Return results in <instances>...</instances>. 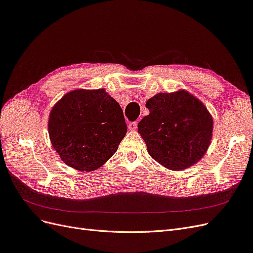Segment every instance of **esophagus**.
Segmentation results:
<instances>
[{"mask_svg": "<svg viewBox=\"0 0 253 253\" xmlns=\"http://www.w3.org/2000/svg\"><path fill=\"white\" fill-rule=\"evenodd\" d=\"M127 126H128L129 129H132V131H135V129L137 128V122H136V121L129 122V124L127 125Z\"/></svg>", "mask_w": 253, "mask_h": 253, "instance_id": "34e87169", "label": "esophagus"}]
</instances>
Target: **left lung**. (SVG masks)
I'll return each mask as SVG.
<instances>
[{
    "mask_svg": "<svg viewBox=\"0 0 253 253\" xmlns=\"http://www.w3.org/2000/svg\"><path fill=\"white\" fill-rule=\"evenodd\" d=\"M150 114L138 124L149 154L168 169L196 164L212 138L213 120L206 106L185 90L159 93L145 103Z\"/></svg>",
    "mask_w": 253,
    "mask_h": 253,
    "instance_id": "8db88e82",
    "label": "left lung"
}]
</instances>
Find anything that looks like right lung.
I'll return each mask as SVG.
<instances>
[{"label":"right lung","mask_w":253,"mask_h":253,"mask_svg":"<svg viewBox=\"0 0 253 253\" xmlns=\"http://www.w3.org/2000/svg\"><path fill=\"white\" fill-rule=\"evenodd\" d=\"M48 133L67 166L88 172L115 154L126 124L119 103L104 89H76L52 108Z\"/></svg>","instance_id":"add662e5"}]
</instances>
